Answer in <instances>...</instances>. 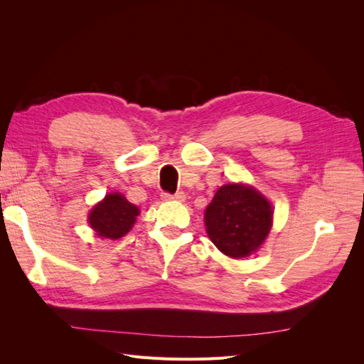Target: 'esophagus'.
<instances>
[{
  "instance_id": "esophagus-1",
  "label": "esophagus",
  "mask_w": 364,
  "mask_h": 364,
  "mask_svg": "<svg viewBox=\"0 0 364 364\" xmlns=\"http://www.w3.org/2000/svg\"><path fill=\"white\" fill-rule=\"evenodd\" d=\"M162 199L164 200H179V202H183L185 200V193L183 191H178V193H174V194L162 193Z\"/></svg>"
}]
</instances>
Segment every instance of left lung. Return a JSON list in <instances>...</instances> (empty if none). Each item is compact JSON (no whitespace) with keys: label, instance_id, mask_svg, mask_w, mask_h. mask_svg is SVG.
<instances>
[{"label":"left lung","instance_id":"left-lung-1","mask_svg":"<svg viewBox=\"0 0 364 364\" xmlns=\"http://www.w3.org/2000/svg\"><path fill=\"white\" fill-rule=\"evenodd\" d=\"M272 206L246 185H223L205 213L206 232L220 252L245 258L255 252L272 228Z\"/></svg>","mask_w":364,"mask_h":364}]
</instances>
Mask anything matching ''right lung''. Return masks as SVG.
Returning a JSON list of instances; mask_svg holds the SVG:
<instances>
[{
	"label": "right lung",
	"mask_w": 364,
	"mask_h": 364,
	"mask_svg": "<svg viewBox=\"0 0 364 364\" xmlns=\"http://www.w3.org/2000/svg\"><path fill=\"white\" fill-rule=\"evenodd\" d=\"M139 209L121 194H107L90 214V225L98 237L117 240L126 235L135 223Z\"/></svg>",
	"instance_id": "add662e5"
}]
</instances>
